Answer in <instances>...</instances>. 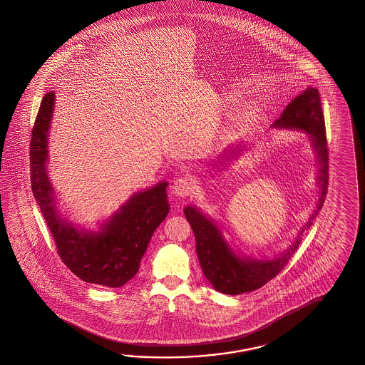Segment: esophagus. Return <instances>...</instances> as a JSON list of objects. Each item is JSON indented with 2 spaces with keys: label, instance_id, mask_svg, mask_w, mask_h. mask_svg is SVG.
<instances>
[{
  "label": "esophagus",
  "instance_id": "esophagus-1",
  "mask_svg": "<svg viewBox=\"0 0 365 365\" xmlns=\"http://www.w3.org/2000/svg\"><path fill=\"white\" fill-rule=\"evenodd\" d=\"M172 190H173L175 195L184 198V197L190 195L193 192V182L189 178H180L173 182Z\"/></svg>",
  "mask_w": 365,
  "mask_h": 365
}]
</instances>
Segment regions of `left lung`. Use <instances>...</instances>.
Wrapping results in <instances>:
<instances>
[{
  "label": "left lung",
  "instance_id": "1",
  "mask_svg": "<svg viewBox=\"0 0 365 365\" xmlns=\"http://www.w3.org/2000/svg\"><path fill=\"white\" fill-rule=\"evenodd\" d=\"M272 126L308 133L317 156L319 200L309 222L300 231V235H303L304 230L309 228L313 219H316L319 210L322 209L329 184V148L326 140L325 118L317 88L309 87L296 96ZM184 214L195 236V250L202 272L217 291L227 295H240L264 286L284 269L300 244L299 235L295 242H292L284 253L272 259L236 256L223 239L217 225L205 217L200 210L186 206Z\"/></svg>",
  "mask_w": 365,
  "mask_h": 365
}]
</instances>
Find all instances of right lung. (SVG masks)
I'll list each match as a JSON object with an SVG mask.
<instances>
[{
	"mask_svg": "<svg viewBox=\"0 0 365 365\" xmlns=\"http://www.w3.org/2000/svg\"><path fill=\"white\" fill-rule=\"evenodd\" d=\"M55 106V93L40 103L30 142L31 187L40 211L53 236L62 262L87 283L123 287L138 272L140 262L153 233L163 222L170 203L167 182H159L135 193L124 203L99 232L79 231L62 219L55 203V190L48 179V130Z\"/></svg>",
	"mask_w": 365,
	"mask_h": 365,
	"instance_id": "1",
	"label": "right lung"
}]
</instances>
